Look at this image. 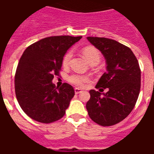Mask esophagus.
I'll return each mask as SVG.
<instances>
[{"mask_svg": "<svg viewBox=\"0 0 154 154\" xmlns=\"http://www.w3.org/2000/svg\"><path fill=\"white\" fill-rule=\"evenodd\" d=\"M74 91H75V94H80V93H82V89H78V88H75Z\"/></svg>", "mask_w": 154, "mask_h": 154, "instance_id": "esophagus-1", "label": "esophagus"}]
</instances>
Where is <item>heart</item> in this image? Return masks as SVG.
<instances>
[{
  "label": "heart",
  "instance_id": "obj_1",
  "mask_svg": "<svg viewBox=\"0 0 154 154\" xmlns=\"http://www.w3.org/2000/svg\"><path fill=\"white\" fill-rule=\"evenodd\" d=\"M82 53L89 61V64H94L97 63L98 64L101 60V54L99 51L96 48L93 46H87L83 49ZM72 53L71 50L68 51L65 53L62 59V65L64 66H68L69 65L70 60L72 58ZM68 81L75 85L76 86L82 87L85 83L89 82V77L88 76H85V75H79V74H72L68 77Z\"/></svg>",
  "mask_w": 154,
  "mask_h": 154
}]
</instances>
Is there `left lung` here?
<instances>
[{
  "label": "left lung",
  "mask_w": 154,
  "mask_h": 154,
  "mask_svg": "<svg viewBox=\"0 0 154 154\" xmlns=\"http://www.w3.org/2000/svg\"><path fill=\"white\" fill-rule=\"evenodd\" d=\"M87 39L101 51L106 60V72L91 89L86 104L88 114L97 124L110 126L119 123L131 112L141 89V69L136 57L129 47L105 37ZM108 88L107 93L101 90Z\"/></svg>",
  "instance_id": "8db88e82"
}]
</instances>
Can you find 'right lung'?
Returning <instances> with one entry per match:
<instances>
[{"label":"right lung","instance_id":"add662e5","mask_svg":"<svg viewBox=\"0 0 154 154\" xmlns=\"http://www.w3.org/2000/svg\"><path fill=\"white\" fill-rule=\"evenodd\" d=\"M82 37L54 36L35 42L25 49L15 74V93L22 110L32 119L51 123L65 115L75 94L72 85L56 87L67 50Z\"/></svg>","mask_w":154,"mask_h":154}]
</instances>
